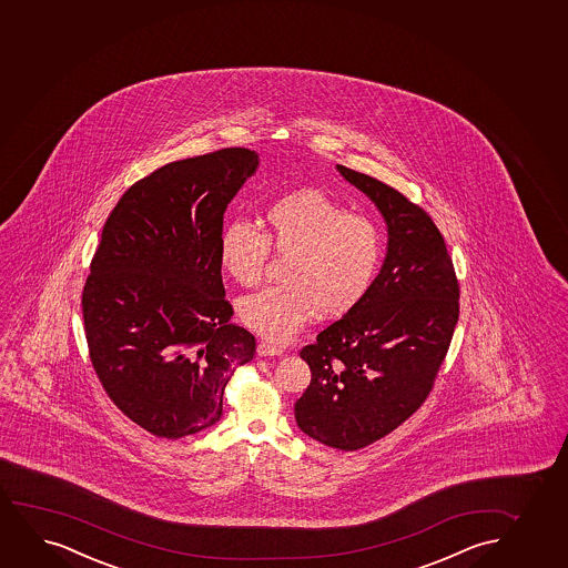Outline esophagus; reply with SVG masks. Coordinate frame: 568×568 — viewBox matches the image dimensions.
Listing matches in <instances>:
<instances>
[{"mask_svg":"<svg viewBox=\"0 0 568 568\" xmlns=\"http://www.w3.org/2000/svg\"><path fill=\"white\" fill-rule=\"evenodd\" d=\"M256 352H258V356H281L283 351H281L280 346H275V344L266 343V341H260L258 346H256Z\"/></svg>","mask_w":568,"mask_h":568,"instance_id":"1","label":"esophagus"}]
</instances>
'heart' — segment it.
Segmentation results:
<instances>
[{"label":"heart","instance_id":"b5f03b06","mask_svg":"<svg viewBox=\"0 0 568 568\" xmlns=\"http://www.w3.org/2000/svg\"><path fill=\"white\" fill-rule=\"evenodd\" d=\"M270 248L285 260L281 285L239 302L248 329L285 343L317 314L343 317L369 294L377 280L385 237L373 217L354 214L322 191L281 196L262 214V232L241 220L220 235V264L243 287H254Z\"/></svg>","mask_w":568,"mask_h":568}]
</instances>
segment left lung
Returning <instances> with one entry per match:
<instances>
[{
	"label": "left lung",
	"instance_id": "8db88e82",
	"mask_svg": "<svg viewBox=\"0 0 568 568\" xmlns=\"http://www.w3.org/2000/svg\"><path fill=\"white\" fill-rule=\"evenodd\" d=\"M336 170L383 214L388 246L364 301L302 348L312 381L294 419L310 438L354 452L427 399L459 320V283L427 212L372 175Z\"/></svg>",
	"mask_w": 568,
	"mask_h": 568
}]
</instances>
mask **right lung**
I'll list each match as a JSON object with an SVG mask.
<instances>
[{
	"label": "right lung",
	"instance_id": "obj_1",
	"mask_svg": "<svg viewBox=\"0 0 568 568\" xmlns=\"http://www.w3.org/2000/svg\"><path fill=\"white\" fill-rule=\"evenodd\" d=\"M258 169L251 149L170 162L106 217L82 293L93 369L128 419L183 438L222 417L224 388L256 341L230 323L220 264L224 212Z\"/></svg>",
	"mask_w": 568,
	"mask_h": 568
}]
</instances>
